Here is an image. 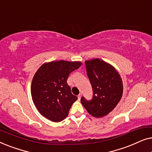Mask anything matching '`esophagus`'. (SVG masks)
<instances>
[{
	"label": "esophagus",
	"mask_w": 152,
	"mask_h": 152,
	"mask_svg": "<svg viewBox=\"0 0 152 152\" xmlns=\"http://www.w3.org/2000/svg\"><path fill=\"white\" fill-rule=\"evenodd\" d=\"M81 97H82V93H80V94H79V95H78V96H77L79 100H80V99H81Z\"/></svg>",
	"instance_id": "34e87169"
}]
</instances>
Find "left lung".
Here are the masks:
<instances>
[{
  "instance_id": "obj_1",
  "label": "left lung",
  "mask_w": 152,
  "mask_h": 152,
  "mask_svg": "<svg viewBox=\"0 0 152 152\" xmlns=\"http://www.w3.org/2000/svg\"><path fill=\"white\" fill-rule=\"evenodd\" d=\"M86 72L93 88V97L81 102L89 114L96 118L107 115L113 111L123 92L122 79L115 68L100 59L85 61Z\"/></svg>"
}]
</instances>
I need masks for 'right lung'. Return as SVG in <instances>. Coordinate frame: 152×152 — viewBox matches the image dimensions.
<instances>
[{"instance_id":"right-lung-1","label":"right lung","mask_w":152,"mask_h":152,"mask_svg":"<svg viewBox=\"0 0 152 152\" xmlns=\"http://www.w3.org/2000/svg\"><path fill=\"white\" fill-rule=\"evenodd\" d=\"M82 65L80 61H57L43 64L33 77L32 100L43 116L53 122L67 117L77 97L72 95L67 84L70 73Z\"/></svg>"}]
</instances>
